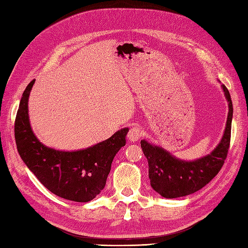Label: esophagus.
Wrapping results in <instances>:
<instances>
[{"instance_id":"esophagus-1","label":"esophagus","mask_w":248,"mask_h":248,"mask_svg":"<svg viewBox=\"0 0 248 248\" xmlns=\"http://www.w3.org/2000/svg\"><path fill=\"white\" fill-rule=\"evenodd\" d=\"M141 134H143L141 128H140L139 125H132L128 132V139L130 141L134 143V141H138L141 138Z\"/></svg>"}]
</instances>
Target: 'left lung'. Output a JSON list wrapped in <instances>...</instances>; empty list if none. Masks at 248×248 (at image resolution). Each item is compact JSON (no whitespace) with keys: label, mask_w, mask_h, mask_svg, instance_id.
Returning a JSON list of instances; mask_svg holds the SVG:
<instances>
[{"label":"left lung","mask_w":248,"mask_h":248,"mask_svg":"<svg viewBox=\"0 0 248 248\" xmlns=\"http://www.w3.org/2000/svg\"><path fill=\"white\" fill-rule=\"evenodd\" d=\"M228 101V117L219 144L211 154L194 161H183L170 155L162 147L140 140V146L149 165L152 188L165 198L183 197L199 191L217 175L227 157L232 121V101L227 87L222 85Z\"/></svg>","instance_id":"obj_1"}]
</instances>
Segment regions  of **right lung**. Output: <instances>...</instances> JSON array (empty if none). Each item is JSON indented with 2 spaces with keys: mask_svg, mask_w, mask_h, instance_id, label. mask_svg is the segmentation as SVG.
Listing matches in <instances>:
<instances>
[{
  "mask_svg": "<svg viewBox=\"0 0 248 248\" xmlns=\"http://www.w3.org/2000/svg\"><path fill=\"white\" fill-rule=\"evenodd\" d=\"M31 81L20 100L15 121V139L21 159L50 192L77 202H91L102 191L114 156L125 145L129 129L86 149L61 151L45 146L36 138L29 119Z\"/></svg>",
  "mask_w": 248,
  "mask_h": 248,
  "instance_id": "obj_1",
  "label": "right lung"
}]
</instances>
